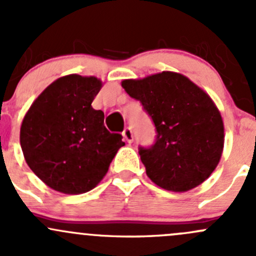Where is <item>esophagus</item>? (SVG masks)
I'll use <instances>...</instances> for the list:
<instances>
[{"instance_id": "1", "label": "esophagus", "mask_w": 256, "mask_h": 256, "mask_svg": "<svg viewBox=\"0 0 256 256\" xmlns=\"http://www.w3.org/2000/svg\"><path fill=\"white\" fill-rule=\"evenodd\" d=\"M122 136H124V138H125V140L128 141V144L132 142L134 134H132V130H131V128H126L125 130L122 131Z\"/></svg>"}]
</instances>
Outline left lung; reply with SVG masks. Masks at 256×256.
Returning <instances> with one entry per match:
<instances>
[{"mask_svg":"<svg viewBox=\"0 0 256 256\" xmlns=\"http://www.w3.org/2000/svg\"><path fill=\"white\" fill-rule=\"evenodd\" d=\"M121 85L142 104L156 128L154 144L138 147L150 180L172 192H187L204 182L224 146L223 120L207 92L174 72Z\"/></svg>","mask_w":256,"mask_h":256,"instance_id":"1","label":"left lung"}]
</instances>
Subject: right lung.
Instances as JSON below:
<instances>
[{
	"label": "right lung",
	"mask_w": 256,
	"mask_h": 256,
	"mask_svg": "<svg viewBox=\"0 0 256 256\" xmlns=\"http://www.w3.org/2000/svg\"><path fill=\"white\" fill-rule=\"evenodd\" d=\"M102 89L95 76H62L43 90L22 121L23 156L48 187L89 192L102 180L125 142L104 126V112L92 102Z\"/></svg>",
	"instance_id": "right-lung-1"
}]
</instances>
